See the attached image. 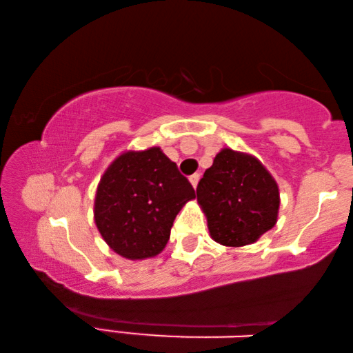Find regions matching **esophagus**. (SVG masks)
<instances>
[{
    "label": "esophagus",
    "mask_w": 353,
    "mask_h": 353,
    "mask_svg": "<svg viewBox=\"0 0 353 353\" xmlns=\"http://www.w3.org/2000/svg\"><path fill=\"white\" fill-rule=\"evenodd\" d=\"M199 179H201V176H199V174H193V176H190V182H191V185H193L194 188L198 187V182H199Z\"/></svg>",
    "instance_id": "esophagus-1"
}]
</instances>
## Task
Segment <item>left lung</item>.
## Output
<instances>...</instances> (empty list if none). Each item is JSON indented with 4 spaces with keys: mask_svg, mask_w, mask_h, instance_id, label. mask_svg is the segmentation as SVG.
<instances>
[{
    "mask_svg": "<svg viewBox=\"0 0 353 353\" xmlns=\"http://www.w3.org/2000/svg\"><path fill=\"white\" fill-rule=\"evenodd\" d=\"M196 194L210 236L223 246L252 244L277 223V182L254 155L221 149Z\"/></svg>",
    "mask_w": 353,
    "mask_h": 353,
    "instance_id": "left-lung-1",
    "label": "left lung"
}]
</instances>
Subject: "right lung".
I'll use <instances>...</instances> for the list:
<instances>
[{"instance_id":"right-lung-1","label":"right lung","mask_w":353,"mask_h":353,"mask_svg":"<svg viewBox=\"0 0 353 353\" xmlns=\"http://www.w3.org/2000/svg\"><path fill=\"white\" fill-rule=\"evenodd\" d=\"M177 165L154 146L123 152L101 177L94 223L113 252L145 260L165 249L177 213L194 199Z\"/></svg>"}]
</instances>
